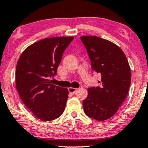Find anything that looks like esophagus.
<instances>
[{"mask_svg":"<svg viewBox=\"0 0 148 148\" xmlns=\"http://www.w3.org/2000/svg\"><path fill=\"white\" fill-rule=\"evenodd\" d=\"M76 90H77V88H73V87H70L68 88L69 92H70V93H74V92H76Z\"/></svg>","mask_w":148,"mask_h":148,"instance_id":"1","label":"esophagus"}]
</instances>
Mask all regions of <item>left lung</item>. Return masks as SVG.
<instances>
[{
    "instance_id": "8db88e82",
    "label": "left lung",
    "mask_w": 148,
    "mask_h": 148,
    "mask_svg": "<svg viewBox=\"0 0 148 148\" xmlns=\"http://www.w3.org/2000/svg\"><path fill=\"white\" fill-rule=\"evenodd\" d=\"M91 62V68L101 74V86L88 88L82 101L86 116L99 121L118 112L127 97L131 80V69L123 50L114 43L95 36L80 37Z\"/></svg>"
}]
</instances>
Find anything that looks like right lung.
<instances>
[{"mask_svg":"<svg viewBox=\"0 0 148 148\" xmlns=\"http://www.w3.org/2000/svg\"><path fill=\"white\" fill-rule=\"evenodd\" d=\"M73 36L47 38L29 45L19 57L15 71L16 88L25 106L37 119L51 121L62 115L68 88L52 84L64 51Z\"/></svg>","mask_w":148,"mask_h":148,"instance_id":"add662e5","label":"right lung"}]
</instances>
